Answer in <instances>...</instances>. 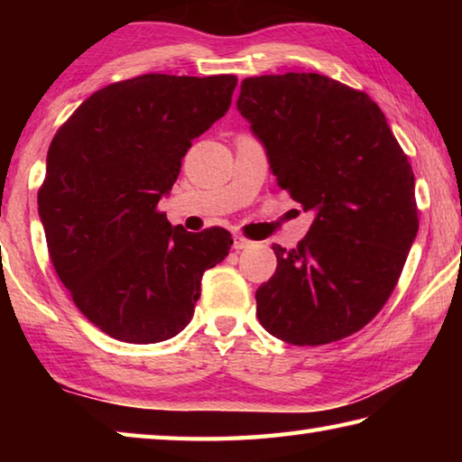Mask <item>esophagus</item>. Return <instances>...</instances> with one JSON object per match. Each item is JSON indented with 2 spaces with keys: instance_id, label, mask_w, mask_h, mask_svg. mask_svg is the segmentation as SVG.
Here are the masks:
<instances>
[{
  "instance_id": "esophagus-1",
  "label": "esophagus",
  "mask_w": 462,
  "mask_h": 462,
  "mask_svg": "<svg viewBox=\"0 0 462 462\" xmlns=\"http://www.w3.org/2000/svg\"><path fill=\"white\" fill-rule=\"evenodd\" d=\"M248 246H250V240H246L245 236H234V250H242Z\"/></svg>"
}]
</instances>
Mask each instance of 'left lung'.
Instances as JSON below:
<instances>
[{
	"mask_svg": "<svg viewBox=\"0 0 462 462\" xmlns=\"http://www.w3.org/2000/svg\"><path fill=\"white\" fill-rule=\"evenodd\" d=\"M236 106L277 185L316 214L297 248L273 246L277 271L256 289L259 322L295 346L346 338L385 306L418 234L408 156L381 107L330 77H248Z\"/></svg>",
	"mask_w": 462,
	"mask_h": 462,
	"instance_id": "8db88e82",
	"label": "left lung"
}]
</instances>
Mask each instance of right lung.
I'll use <instances>...</instances> for the list:
<instances>
[{"instance_id": "right-lung-1", "label": "right lung", "mask_w": 462, "mask_h": 462, "mask_svg": "<svg viewBox=\"0 0 462 462\" xmlns=\"http://www.w3.org/2000/svg\"><path fill=\"white\" fill-rule=\"evenodd\" d=\"M234 75H140L107 85L54 134L38 214L75 306L116 340L152 344L191 322L201 275L230 253L224 228L171 226L159 201L191 140L228 112Z\"/></svg>"}]
</instances>
